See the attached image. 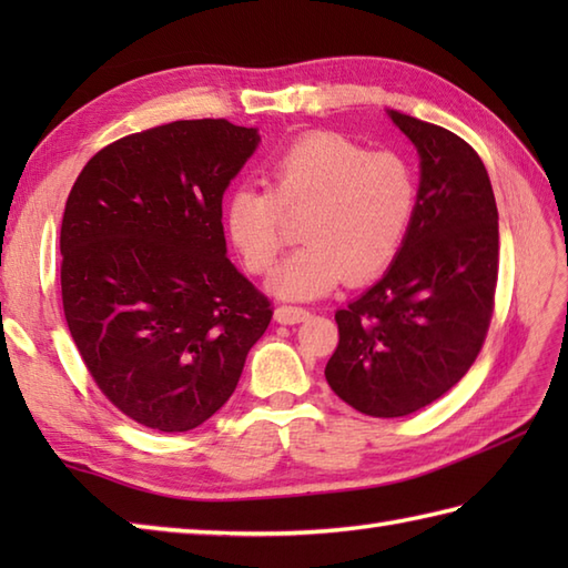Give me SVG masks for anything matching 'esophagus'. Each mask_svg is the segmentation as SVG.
I'll list each match as a JSON object with an SVG mask.
<instances>
[{
  "instance_id": "esophagus-1",
  "label": "esophagus",
  "mask_w": 568,
  "mask_h": 568,
  "mask_svg": "<svg viewBox=\"0 0 568 568\" xmlns=\"http://www.w3.org/2000/svg\"><path fill=\"white\" fill-rule=\"evenodd\" d=\"M310 317V310L295 307V305H281L275 310V320L281 324H300Z\"/></svg>"
}]
</instances>
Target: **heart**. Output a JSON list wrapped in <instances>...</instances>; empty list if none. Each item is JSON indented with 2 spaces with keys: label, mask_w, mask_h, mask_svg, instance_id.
<instances>
[{
  "label": "heart",
  "mask_w": 568,
  "mask_h": 568,
  "mask_svg": "<svg viewBox=\"0 0 568 568\" xmlns=\"http://www.w3.org/2000/svg\"><path fill=\"white\" fill-rule=\"evenodd\" d=\"M417 207L403 155L371 153L334 131L295 139L265 165V190L239 187L224 202L229 241L256 275L268 273L300 220L307 244L275 271L273 293L310 300L342 281L368 283L390 268Z\"/></svg>",
  "instance_id": "1"
}]
</instances>
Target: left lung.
Listing matches in <instances>:
<instances>
[{
    "label": "left lung",
    "mask_w": 568,
    "mask_h": 568,
    "mask_svg": "<svg viewBox=\"0 0 568 568\" xmlns=\"http://www.w3.org/2000/svg\"><path fill=\"white\" fill-rule=\"evenodd\" d=\"M419 153L417 207L388 273L336 310L324 376L371 417L439 400L474 366L498 285V207L478 153L452 131L388 112Z\"/></svg>",
    "instance_id": "8db88e82"
}]
</instances>
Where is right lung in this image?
I'll use <instances>...</instances> for the list:
<instances>
[{
  "mask_svg": "<svg viewBox=\"0 0 568 568\" xmlns=\"http://www.w3.org/2000/svg\"><path fill=\"white\" fill-rule=\"evenodd\" d=\"M258 141L226 119L153 126L94 153L68 195V329L106 400L149 429L210 419L271 324L222 226L224 190Z\"/></svg>",
  "mask_w": 568,
  "mask_h": 568,
  "instance_id": "obj_1",
  "label": "right lung"
}]
</instances>
